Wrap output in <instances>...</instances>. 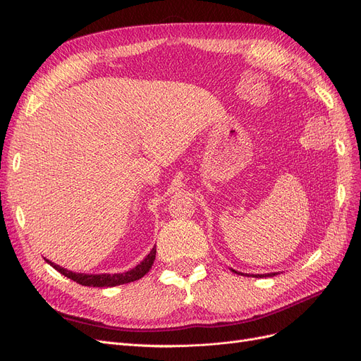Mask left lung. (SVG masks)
I'll use <instances>...</instances> for the list:
<instances>
[{
  "label": "left lung",
  "mask_w": 361,
  "mask_h": 361,
  "mask_svg": "<svg viewBox=\"0 0 361 361\" xmlns=\"http://www.w3.org/2000/svg\"><path fill=\"white\" fill-rule=\"evenodd\" d=\"M233 270V269H231ZM234 273H239V271H235V270H233ZM240 275V273H239ZM275 275H278V273H266V275H255V276H259V278H266V276H275ZM254 276V275H252Z\"/></svg>",
  "instance_id": "1"
}]
</instances>
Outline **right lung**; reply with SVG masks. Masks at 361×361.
I'll list each match as a JSON object with an SVG mask.
<instances>
[{"instance_id":"obj_1","label":"right lung","mask_w":361,"mask_h":361,"mask_svg":"<svg viewBox=\"0 0 361 361\" xmlns=\"http://www.w3.org/2000/svg\"><path fill=\"white\" fill-rule=\"evenodd\" d=\"M155 255H157V247L154 246L152 251L145 257V259L140 264H137L135 267L123 271V273H114V275H110V273H98L97 275V273L71 271V270H67L64 267L52 263V261H49L47 258H44V259H46V263H49L55 270H58L61 275H64L80 285H85V287H116V285L134 282V281L143 278L149 271V269L152 267Z\"/></svg>"}]
</instances>
